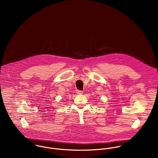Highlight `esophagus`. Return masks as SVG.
Returning a JSON list of instances; mask_svg holds the SVG:
<instances>
[{
	"label": "esophagus",
	"instance_id": "esophagus-1",
	"mask_svg": "<svg viewBox=\"0 0 158 158\" xmlns=\"http://www.w3.org/2000/svg\"><path fill=\"white\" fill-rule=\"evenodd\" d=\"M77 94H83V91L80 90H77Z\"/></svg>",
	"mask_w": 158,
	"mask_h": 158
}]
</instances>
